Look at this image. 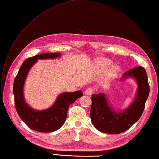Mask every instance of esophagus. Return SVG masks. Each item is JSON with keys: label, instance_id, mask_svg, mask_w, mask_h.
Segmentation results:
<instances>
[{"label": "esophagus", "instance_id": "1", "mask_svg": "<svg viewBox=\"0 0 159 159\" xmlns=\"http://www.w3.org/2000/svg\"><path fill=\"white\" fill-rule=\"evenodd\" d=\"M94 92V89L93 87H89L86 90L85 94L87 95H91Z\"/></svg>", "mask_w": 159, "mask_h": 159}]
</instances>
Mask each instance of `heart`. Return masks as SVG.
I'll return each instance as SVG.
<instances>
[{"label": "heart", "mask_w": 159, "mask_h": 159, "mask_svg": "<svg viewBox=\"0 0 159 159\" xmlns=\"http://www.w3.org/2000/svg\"><path fill=\"white\" fill-rule=\"evenodd\" d=\"M110 65L111 61L107 58H98L96 61V69L98 73H99L104 72L105 70H107L109 67ZM118 70V67L116 66H113L111 68H109L106 75V80L108 81L115 77L116 74H117Z\"/></svg>", "instance_id": "1"}]
</instances>
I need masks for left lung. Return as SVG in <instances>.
<instances>
[{"label": "left lung", "mask_w": 159, "mask_h": 159, "mask_svg": "<svg viewBox=\"0 0 159 159\" xmlns=\"http://www.w3.org/2000/svg\"><path fill=\"white\" fill-rule=\"evenodd\" d=\"M129 77L136 80L138 87L135 99L125 110L116 111L109 106L103 93L92 95L90 118L94 127L99 131L120 134L128 130L142 116L150 93L146 71L142 66H137L126 71L122 78L125 80Z\"/></svg>", "instance_id": "8db88e82"}]
</instances>
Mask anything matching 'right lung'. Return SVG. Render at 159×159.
<instances>
[{
	"label": "right lung",
	"mask_w": 159,
	"mask_h": 159,
	"mask_svg": "<svg viewBox=\"0 0 159 159\" xmlns=\"http://www.w3.org/2000/svg\"><path fill=\"white\" fill-rule=\"evenodd\" d=\"M60 53H45L27 58L21 66L13 82V94L16 111L20 118L32 130L41 133L57 130L64 124L70 105L82 97L81 90L73 93H63L58 97L54 104L45 110L37 111L32 109L24 98L23 88L30 69L39 59L56 58Z\"/></svg>",
	"instance_id": "obj_1"
}]
</instances>
